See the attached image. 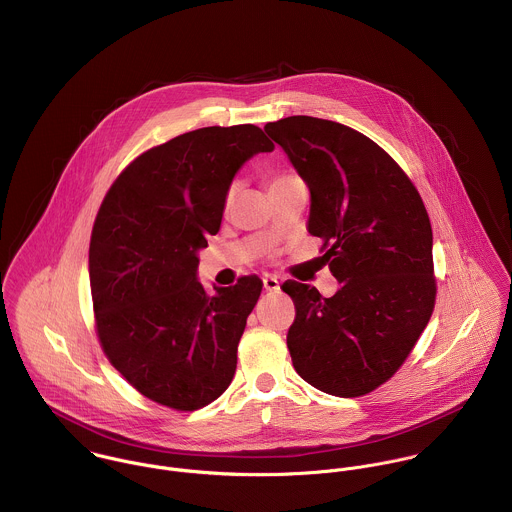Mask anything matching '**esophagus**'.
<instances>
[{"instance_id": "obj_1", "label": "esophagus", "mask_w": 512, "mask_h": 512, "mask_svg": "<svg viewBox=\"0 0 512 512\" xmlns=\"http://www.w3.org/2000/svg\"><path fill=\"white\" fill-rule=\"evenodd\" d=\"M262 282H264V290L266 292H278L280 290V280L276 276H272V274L264 276Z\"/></svg>"}]
</instances>
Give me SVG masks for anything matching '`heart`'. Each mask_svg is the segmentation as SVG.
<instances>
[{"instance_id":"b5f03b06","label":"heart","mask_w":512,"mask_h":512,"mask_svg":"<svg viewBox=\"0 0 512 512\" xmlns=\"http://www.w3.org/2000/svg\"><path fill=\"white\" fill-rule=\"evenodd\" d=\"M292 179H295L293 175H278V177H274V179H272V183H270V189H272V187H276V185L288 183V181H292ZM236 191H238V183H232V185L228 187V191H226V205H230V203H232V199H234Z\"/></svg>"}]
</instances>
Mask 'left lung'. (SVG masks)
<instances>
[{"label": "left lung", "mask_w": 512, "mask_h": 512, "mask_svg": "<svg viewBox=\"0 0 512 512\" xmlns=\"http://www.w3.org/2000/svg\"><path fill=\"white\" fill-rule=\"evenodd\" d=\"M311 195L307 230L341 288L323 297L288 280L297 374L321 392L355 398L386 382L414 349L436 301L432 224L398 163L339 122L290 116L264 126Z\"/></svg>", "instance_id": "obj_1"}]
</instances>
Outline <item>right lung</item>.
I'll return each instance as SVG.
<instances>
[{
  "instance_id": "obj_1",
  "label": "right lung",
  "mask_w": 512,
  "mask_h": 512,
  "mask_svg": "<svg viewBox=\"0 0 512 512\" xmlns=\"http://www.w3.org/2000/svg\"><path fill=\"white\" fill-rule=\"evenodd\" d=\"M274 147L252 124L187 132L134 159L98 211L88 252L98 337L157 404L197 410L232 382L262 282L244 276L211 295L197 280L199 252L219 232L234 175Z\"/></svg>"
}]
</instances>
